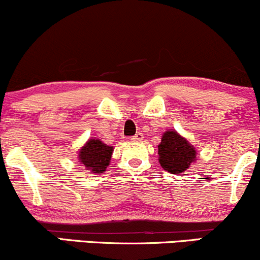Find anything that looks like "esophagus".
<instances>
[{
    "label": "esophagus",
    "instance_id": "esophagus-1",
    "mask_svg": "<svg viewBox=\"0 0 260 260\" xmlns=\"http://www.w3.org/2000/svg\"><path fill=\"white\" fill-rule=\"evenodd\" d=\"M143 138H144V136H143V133L138 132V133L134 134V136H133L131 139H132L133 142H139V140H143Z\"/></svg>",
    "mask_w": 260,
    "mask_h": 260
}]
</instances>
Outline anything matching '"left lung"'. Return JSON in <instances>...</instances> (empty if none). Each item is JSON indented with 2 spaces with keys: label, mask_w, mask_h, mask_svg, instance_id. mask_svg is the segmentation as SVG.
Segmentation results:
<instances>
[{
  "label": "left lung",
  "mask_w": 260,
  "mask_h": 260,
  "mask_svg": "<svg viewBox=\"0 0 260 260\" xmlns=\"http://www.w3.org/2000/svg\"><path fill=\"white\" fill-rule=\"evenodd\" d=\"M157 149L161 168L170 174H181L196 161L194 148L176 131L164 133Z\"/></svg>",
  "instance_id": "obj_1"
}]
</instances>
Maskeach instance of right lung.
I'll list each match as a JSON object with an SVG mask.
<instances>
[{"mask_svg": "<svg viewBox=\"0 0 260 260\" xmlns=\"http://www.w3.org/2000/svg\"><path fill=\"white\" fill-rule=\"evenodd\" d=\"M113 148L99 139H90L80 149L79 160L92 174H101L109 166Z\"/></svg>", "mask_w": 260, "mask_h": 260, "instance_id": "1", "label": "right lung"}]
</instances>
